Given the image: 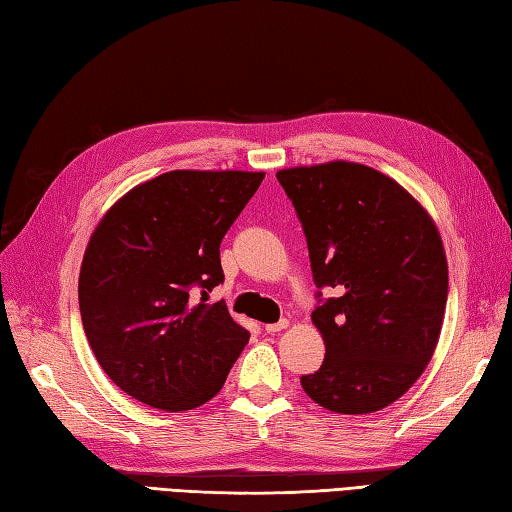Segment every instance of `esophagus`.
<instances>
[{
    "mask_svg": "<svg viewBox=\"0 0 512 512\" xmlns=\"http://www.w3.org/2000/svg\"><path fill=\"white\" fill-rule=\"evenodd\" d=\"M286 328H288V321L281 319V321H277V323H268V325H266V332H268V334H277V332L286 330Z\"/></svg>",
    "mask_w": 512,
    "mask_h": 512,
    "instance_id": "esophagus-1",
    "label": "esophagus"
}]
</instances>
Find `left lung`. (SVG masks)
<instances>
[{
    "instance_id": "left-lung-1",
    "label": "left lung",
    "mask_w": 512,
    "mask_h": 512,
    "mask_svg": "<svg viewBox=\"0 0 512 512\" xmlns=\"http://www.w3.org/2000/svg\"><path fill=\"white\" fill-rule=\"evenodd\" d=\"M277 180L306 233L314 284L334 290L312 312L325 358L301 387L336 413L385 409L440 339L449 268L438 226L394 178L358 162L281 169Z\"/></svg>"
}]
</instances>
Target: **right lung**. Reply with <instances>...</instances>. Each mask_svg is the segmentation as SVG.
Returning a JSON list of instances; mask_svg holds the SVG:
<instances>
[{
    "label": "right lung",
    "instance_id": "right-lung-1",
    "mask_svg": "<svg viewBox=\"0 0 512 512\" xmlns=\"http://www.w3.org/2000/svg\"><path fill=\"white\" fill-rule=\"evenodd\" d=\"M264 171L178 169L138 184L85 248L79 306L96 361L125 394L187 411L222 389L248 332L209 292L220 244Z\"/></svg>",
    "mask_w": 512,
    "mask_h": 512
}]
</instances>
